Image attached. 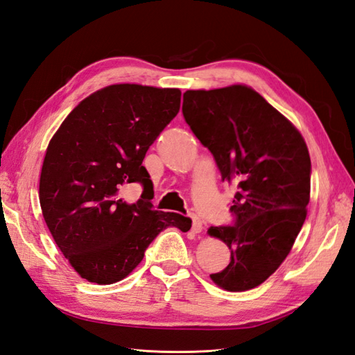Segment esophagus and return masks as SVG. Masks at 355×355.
Instances as JSON below:
<instances>
[{
	"mask_svg": "<svg viewBox=\"0 0 355 355\" xmlns=\"http://www.w3.org/2000/svg\"><path fill=\"white\" fill-rule=\"evenodd\" d=\"M192 231H194L196 234L202 231V222H201V219L198 216H196V214H194V216H192Z\"/></svg>",
	"mask_w": 355,
	"mask_h": 355,
	"instance_id": "34e87169",
	"label": "esophagus"
}]
</instances>
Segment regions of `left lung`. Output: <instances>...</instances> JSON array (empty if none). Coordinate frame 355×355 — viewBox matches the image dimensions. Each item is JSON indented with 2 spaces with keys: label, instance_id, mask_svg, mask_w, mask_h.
I'll list each match as a JSON object with an SVG mask.
<instances>
[{
  "label": "left lung",
  "instance_id": "obj_1",
  "mask_svg": "<svg viewBox=\"0 0 355 355\" xmlns=\"http://www.w3.org/2000/svg\"><path fill=\"white\" fill-rule=\"evenodd\" d=\"M182 112L211 153L222 180L239 188L230 209L232 223L209 230L231 250L230 265L210 278L230 292L250 290L282 265L305 222L306 144L287 118L245 85L188 90Z\"/></svg>",
  "mask_w": 355,
  "mask_h": 355
}]
</instances>
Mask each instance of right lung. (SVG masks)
<instances>
[{
    "label": "right lung",
    "instance_id": "obj_1",
    "mask_svg": "<svg viewBox=\"0 0 355 355\" xmlns=\"http://www.w3.org/2000/svg\"><path fill=\"white\" fill-rule=\"evenodd\" d=\"M179 108V89L114 84L85 98L51 137L40 178L42 216L87 282H120L161 231H189V218L154 209L153 180L142 166ZM127 183L144 188L133 205L119 197Z\"/></svg>",
    "mask_w": 355,
    "mask_h": 355
}]
</instances>
